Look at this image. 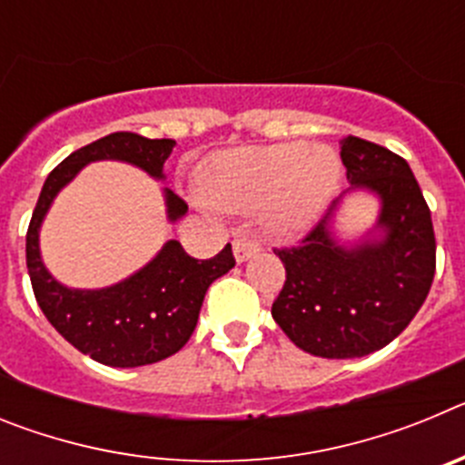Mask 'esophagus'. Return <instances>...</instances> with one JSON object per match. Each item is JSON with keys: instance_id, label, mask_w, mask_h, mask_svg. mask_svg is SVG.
Returning <instances> with one entry per match:
<instances>
[{"instance_id": "1", "label": "esophagus", "mask_w": 465, "mask_h": 465, "mask_svg": "<svg viewBox=\"0 0 465 465\" xmlns=\"http://www.w3.org/2000/svg\"><path fill=\"white\" fill-rule=\"evenodd\" d=\"M258 252H261V244H258V240H253L252 235H242L232 242V253H235L237 262L249 261V258L256 256Z\"/></svg>"}]
</instances>
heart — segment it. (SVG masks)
Instances as JSON below:
<instances>
[{
	"label": "heart",
	"instance_id": "obj_1",
	"mask_svg": "<svg viewBox=\"0 0 465 465\" xmlns=\"http://www.w3.org/2000/svg\"><path fill=\"white\" fill-rule=\"evenodd\" d=\"M338 153L305 142L244 146L204 163L207 200L225 212L265 213L279 232L310 228L340 186Z\"/></svg>",
	"mask_w": 465,
	"mask_h": 465
}]
</instances>
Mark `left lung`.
Segmentation results:
<instances>
[{
    "instance_id": "1",
    "label": "left lung",
    "mask_w": 465,
    "mask_h": 465,
    "mask_svg": "<svg viewBox=\"0 0 465 465\" xmlns=\"http://www.w3.org/2000/svg\"><path fill=\"white\" fill-rule=\"evenodd\" d=\"M347 193L380 197V235L344 246L332 232L342 195L298 246L274 249L286 282L272 319L291 342L322 359H361L396 340L424 305L435 274L430 209L412 170L380 143L344 137Z\"/></svg>"
}]
</instances>
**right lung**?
<instances>
[{"label": "right lung", "mask_w": 465, "mask_h": 465, "mask_svg": "<svg viewBox=\"0 0 465 465\" xmlns=\"http://www.w3.org/2000/svg\"><path fill=\"white\" fill-rule=\"evenodd\" d=\"M176 146L174 139H146L114 133L74 151L48 174L27 228V272L35 298L69 344L81 354L111 368H137L176 354L195 331L197 316L213 279L235 268L230 244L209 261H197L176 240H167L158 256L142 270L106 289H69L46 270L39 252V228L53 200L74 176L94 160H121L153 179H165L163 165ZM167 219L174 223L188 204L163 188Z\"/></svg>", "instance_id": "right-lung-1"}]
</instances>
